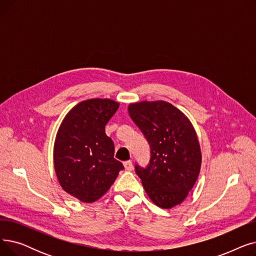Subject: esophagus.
<instances>
[{
    "label": "esophagus",
    "instance_id": "esophagus-1",
    "mask_svg": "<svg viewBox=\"0 0 256 256\" xmlns=\"http://www.w3.org/2000/svg\"><path fill=\"white\" fill-rule=\"evenodd\" d=\"M124 169H126V170L132 171V160H126V162H124Z\"/></svg>",
    "mask_w": 256,
    "mask_h": 256
}]
</instances>
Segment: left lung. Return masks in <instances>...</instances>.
I'll list each match as a JSON object with an SVG mask.
<instances>
[{"label":"left lung","instance_id":"left-lung-1","mask_svg":"<svg viewBox=\"0 0 256 256\" xmlns=\"http://www.w3.org/2000/svg\"><path fill=\"white\" fill-rule=\"evenodd\" d=\"M128 114L150 147L147 167L135 165L144 190L162 208L182 204L195 184L201 166L200 145L190 120L164 100L130 104Z\"/></svg>","mask_w":256,"mask_h":256}]
</instances>
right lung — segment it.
<instances>
[{"label": "right lung", "instance_id": "obj_1", "mask_svg": "<svg viewBox=\"0 0 256 256\" xmlns=\"http://www.w3.org/2000/svg\"><path fill=\"white\" fill-rule=\"evenodd\" d=\"M119 104L109 98L78 102L64 117L54 145V167L62 189L82 202L100 199L124 167L114 158L104 126Z\"/></svg>", "mask_w": 256, "mask_h": 256}]
</instances>
